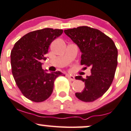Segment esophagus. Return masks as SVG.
Segmentation results:
<instances>
[{
  "label": "esophagus",
  "mask_w": 131,
  "mask_h": 131,
  "mask_svg": "<svg viewBox=\"0 0 131 131\" xmlns=\"http://www.w3.org/2000/svg\"><path fill=\"white\" fill-rule=\"evenodd\" d=\"M67 77H68V78L70 80H71V81H74V80H75V77L73 76V75H67Z\"/></svg>",
  "instance_id": "obj_1"
}]
</instances>
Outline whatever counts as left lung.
<instances>
[{
	"label": "left lung",
	"mask_w": 131,
	"mask_h": 131,
	"mask_svg": "<svg viewBox=\"0 0 131 131\" xmlns=\"http://www.w3.org/2000/svg\"><path fill=\"white\" fill-rule=\"evenodd\" d=\"M82 52L81 64L91 68V75L77 80L85 82V88L75 95L83 102H93L109 89L117 66L118 51L111 38L96 29L88 26L64 31Z\"/></svg>",
	"instance_id": "left-lung-1"
}]
</instances>
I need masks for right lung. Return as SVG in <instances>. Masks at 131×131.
Instances as JSON below:
<instances>
[{
	"mask_svg": "<svg viewBox=\"0 0 131 131\" xmlns=\"http://www.w3.org/2000/svg\"><path fill=\"white\" fill-rule=\"evenodd\" d=\"M63 33L62 29L45 28L30 32L15 43L10 53L12 73L24 97L35 102L49 98L60 71L47 72L42 68L49 45Z\"/></svg>",
	"mask_w": 131,
	"mask_h": 131,
	"instance_id": "add662e5",
	"label": "right lung"
}]
</instances>
